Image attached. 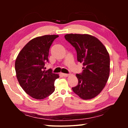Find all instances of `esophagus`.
I'll list each match as a JSON object with an SVG mask.
<instances>
[{"label": "esophagus", "mask_w": 128, "mask_h": 128, "mask_svg": "<svg viewBox=\"0 0 128 128\" xmlns=\"http://www.w3.org/2000/svg\"><path fill=\"white\" fill-rule=\"evenodd\" d=\"M62 75L63 77H68V76H69V74H66V73H62Z\"/></svg>", "instance_id": "1"}]
</instances>
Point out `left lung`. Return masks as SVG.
Here are the masks:
<instances>
[{
    "label": "left lung",
    "instance_id": "1",
    "mask_svg": "<svg viewBox=\"0 0 128 128\" xmlns=\"http://www.w3.org/2000/svg\"><path fill=\"white\" fill-rule=\"evenodd\" d=\"M66 40L77 51L78 62H82L83 71L76 74L78 85L72 90L80 98H95L105 87L109 78L110 55L98 38L89 34H68Z\"/></svg>",
    "mask_w": 128,
    "mask_h": 128
}]
</instances>
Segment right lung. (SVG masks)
<instances>
[{
  "mask_svg": "<svg viewBox=\"0 0 128 128\" xmlns=\"http://www.w3.org/2000/svg\"><path fill=\"white\" fill-rule=\"evenodd\" d=\"M58 35H45L30 40L19 52L15 62L16 77L21 88L36 99L47 98L55 91L54 82L59 74L51 69L44 70L48 62L49 50Z\"/></svg>",
  "mask_w": 128,
  "mask_h": 128,
  "instance_id": "add662e5",
  "label": "right lung"
}]
</instances>
